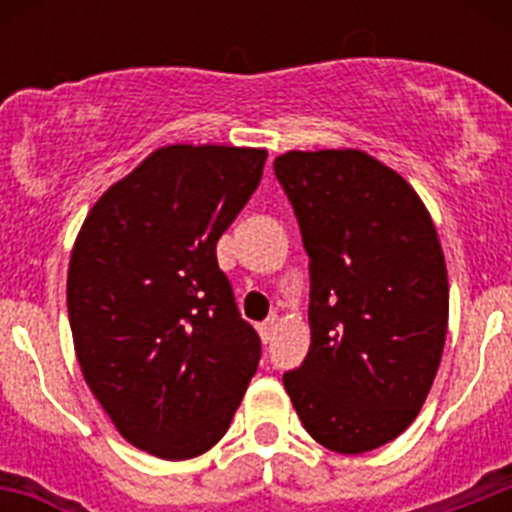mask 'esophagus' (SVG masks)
<instances>
[{"label":"esophagus","instance_id":"esophagus-1","mask_svg":"<svg viewBox=\"0 0 512 512\" xmlns=\"http://www.w3.org/2000/svg\"><path fill=\"white\" fill-rule=\"evenodd\" d=\"M274 330H277V320H274V318L264 320V323L259 325V333H261V338H264V343L271 341V336H274Z\"/></svg>","mask_w":512,"mask_h":512}]
</instances>
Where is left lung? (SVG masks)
I'll return each mask as SVG.
<instances>
[{"instance_id": "left-lung-1", "label": "left lung", "mask_w": 512, "mask_h": 512, "mask_svg": "<svg viewBox=\"0 0 512 512\" xmlns=\"http://www.w3.org/2000/svg\"><path fill=\"white\" fill-rule=\"evenodd\" d=\"M274 174L310 256V351L284 390L325 449H379L413 423L441 364L449 279L433 220L361 151H289Z\"/></svg>"}]
</instances>
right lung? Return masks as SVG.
I'll return each mask as SVG.
<instances>
[{"label": "right lung", "instance_id": "right-lung-1", "mask_svg": "<svg viewBox=\"0 0 512 512\" xmlns=\"http://www.w3.org/2000/svg\"><path fill=\"white\" fill-rule=\"evenodd\" d=\"M266 151L169 146L99 197L69 264L71 333L89 390L122 438L192 459L228 431L261 338L217 266V241Z\"/></svg>", "mask_w": 512, "mask_h": 512}]
</instances>
